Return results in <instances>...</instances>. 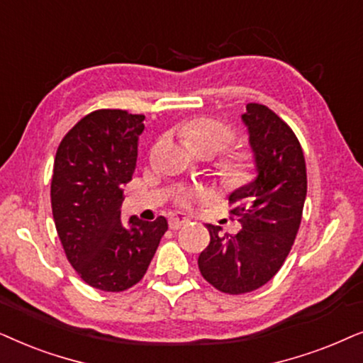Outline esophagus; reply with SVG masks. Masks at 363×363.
<instances>
[{
  "mask_svg": "<svg viewBox=\"0 0 363 363\" xmlns=\"http://www.w3.org/2000/svg\"><path fill=\"white\" fill-rule=\"evenodd\" d=\"M189 220H191L189 216L176 214V216H172L171 219H169V227H171L172 230H177V229H181L182 225H186Z\"/></svg>",
  "mask_w": 363,
  "mask_h": 363,
  "instance_id": "esophagus-1",
  "label": "esophagus"
}]
</instances>
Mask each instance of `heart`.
I'll use <instances>...</instances> for the list:
<instances>
[{
    "label": "heart",
    "instance_id": "obj_1",
    "mask_svg": "<svg viewBox=\"0 0 363 363\" xmlns=\"http://www.w3.org/2000/svg\"><path fill=\"white\" fill-rule=\"evenodd\" d=\"M179 134L189 144V147L196 152L214 154L220 151L232 139V131L224 123L212 118H194L186 121L179 125ZM252 157L245 149H235L227 152L219 162L220 176L227 182H242L247 179ZM194 201L192 194H184L181 197L182 206H191Z\"/></svg>",
    "mask_w": 363,
    "mask_h": 363
}]
</instances>
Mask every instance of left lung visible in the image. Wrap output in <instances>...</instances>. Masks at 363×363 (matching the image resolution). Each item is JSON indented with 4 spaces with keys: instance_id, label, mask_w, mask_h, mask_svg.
<instances>
[{
    "instance_id": "1",
    "label": "left lung",
    "mask_w": 363,
    "mask_h": 363,
    "mask_svg": "<svg viewBox=\"0 0 363 363\" xmlns=\"http://www.w3.org/2000/svg\"><path fill=\"white\" fill-rule=\"evenodd\" d=\"M249 133L257 176L229 196L242 224L222 235L207 224L211 242L199 255L207 282L224 294L252 292L267 284L291 252L307 196L306 159L289 125L267 106L250 103L240 116Z\"/></svg>"
}]
</instances>
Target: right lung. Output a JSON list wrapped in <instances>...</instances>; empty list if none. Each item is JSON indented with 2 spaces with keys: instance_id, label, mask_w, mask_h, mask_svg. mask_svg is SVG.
Returning a JSON list of instances; mask_svg holds the SVG:
<instances>
[{
  "instance_id": "right-lung-1",
  "label": "right lung",
  "mask_w": 363,
  "mask_h": 363,
  "mask_svg": "<svg viewBox=\"0 0 363 363\" xmlns=\"http://www.w3.org/2000/svg\"><path fill=\"white\" fill-rule=\"evenodd\" d=\"M144 116L94 111L62 138L51 181V207L66 257L79 277L104 292H121L144 277L166 217L121 222L123 186L133 179Z\"/></svg>"
}]
</instances>
